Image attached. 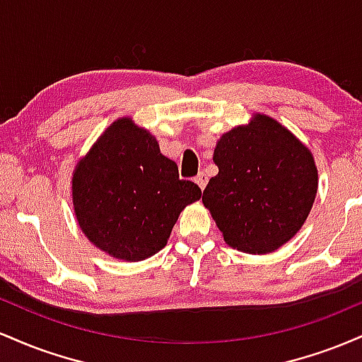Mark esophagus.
Listing matches in <instances>:
<instances>
[{
  "label": "esophagus",
  "instance_id": "1",
  "mask_svg": "<svg viewBox=\"0 0 362 362\" xmlns=\"http://www.w3.org/2000/svg\"><path fill=\"white\" fill-rule=\"evenodd\" d=\"M195 184L201 187V190L206 189V185H207V175H206L204 172H201L197 177H195Z\"/></svg>",
  "mask_w": 362,
  "mask_h": 362
}]
</instances>
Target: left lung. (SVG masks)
<instances>
[{"instance_id":"obj_1","label":"left lung","mask_w":362,"mask_h":362,"mask_svg":"<svg viewBox=\"0 0 362 362\" xmlns=\"http://www.w3.org/2000/svg\"><path fill=\"white\" fill-rule=\"evenodd\" d=\"M202 204L226 245L265 255L288 243L308 218L318 190L315 158L288 127L265 114L224 132Z\"/></svg>"}]
</instances>
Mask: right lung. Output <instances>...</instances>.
Masks as SVG:
<instances>
[{"instance_id":"obj_1","label":"right lung","mask_w":362,"mask_h":362,"mask_svg":"<svg viewBox=\"0 0 362 362\" xmlns=\"http://www.w3.org/2000/svg\"><path fill=\"white\" fill-rule=\"evenodd\" d=\"M73 207L86 238L107 255L139 262L165 247L185 206L201 189L178 178L151 132L120 117L80 158L71 177Z\"/></svg>"}]
</instances>
